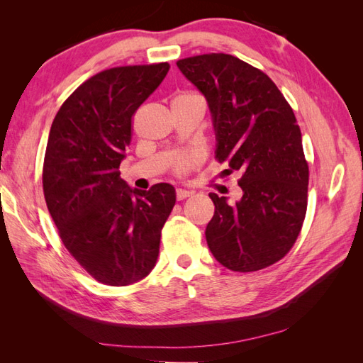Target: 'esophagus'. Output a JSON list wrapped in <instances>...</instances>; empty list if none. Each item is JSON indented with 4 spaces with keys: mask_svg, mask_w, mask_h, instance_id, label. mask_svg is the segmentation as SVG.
Segmentation results:
<instances>
[{
    "mask_svg": "<svg viewBox=\"0 0 363 363\" xmlns=\"http://www.w3.org/2000/svg\"><path fill=\"white\" fill-rule=\"evenodd\" d=\"M191 195H192V192L191 191H186V189H177V191H175V196H177L179 201L188 199V196H191Z\"/></svg>",
    "mask_w": 363,
    "mask_h": 363,
    "instance_id": "1",
    "label": "esophagus"
}]
</instances>
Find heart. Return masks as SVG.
Masks as SVG:
<instances>
[{
  "instance_id": "obj_1",
  "label": "heart",
  "mask_w": 363,
  "mask_h": 363,
  "mask_svg": "<svg viewBox=\"0 0 363 363\" xmlns=\"http://www.w3.org/2000/svg\"><path fill=\"white\" fill-rule=\"evenodd\" d=\"M174 103H184V104H201L204 106V100L200 94L192 92V91H184L175 96ZM201 162V156L199 152H186V155H180L175 157L174 164H172V171L175 175L179 177H184L188 175L191 171H194L196 167H199Z\"/></svg>"
}]
</instances>
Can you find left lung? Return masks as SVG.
<instances>
[{"label": "left lung", "mask_w": 363, "mask_h": 363, "mask_svg": "<svg viewBox=\"0 0 363 363\" xmlns=\"http://www.w3.org/2000/svg\"><path fill=\"white\" fill-rule=\"evenodd\" d=\"M206 96L216 135V159L242 172V199L230 206L208 194L215 213L207 245L236 272L268 268L294 247L307 211L309 164L292 107L269 77L224 52L177 62Z\"/></svg>", "instance_id": "1"}]
</instances>
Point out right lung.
Instances as JSON below:
<instances>
[{
  "instance_id": "add662e5",
  "label": "right lung",
  "mask_w": 363,
  "mask_h": 363,
  "mask_svg": "<svg viewBox=\"0 0 363 363\" xmlns=\"http://www.w3.org/2000/svg\"><path fill=\"white\" fill-rule=\"evenodd\" d=\"M168 71L162 62L98 72L65 100L50 130L42 169L50 215L69 255L108 286H127L155 268L175 204L171 184L130 189L119 172L133 116Z\"/></svg>"
}]
</instances>
